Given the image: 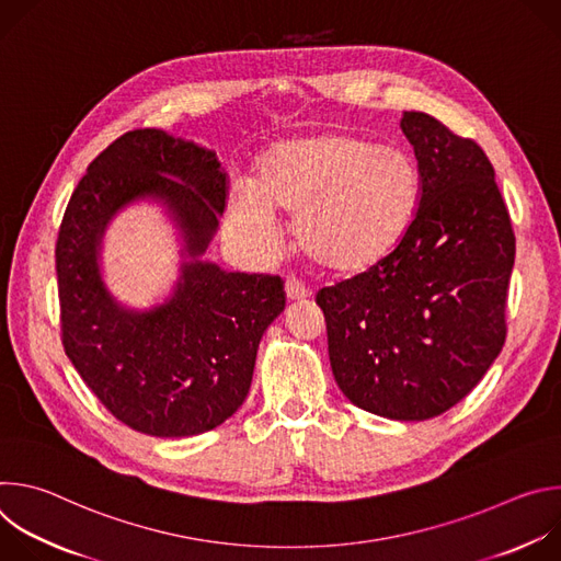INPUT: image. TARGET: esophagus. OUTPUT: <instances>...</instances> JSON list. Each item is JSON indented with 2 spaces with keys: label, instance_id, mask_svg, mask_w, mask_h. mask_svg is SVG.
Instances as JSON below:
<instances>
[{
  "label": "esophagus",
  "instance_id": "esophagus-1",
  "mask_svg": "<svg viewBox=\"0 0 561 561\" xmlns=\"http://www.w3.org/2000/svg\"><path fill=\"white\" fill-rule=\"evenodd\" d=\"M284 288H286V297H288V301H299V299L310 297V290H308L301 282H297V279H288Z\"/></svg>",
  "mask_w": 561,
  "mask_h": 561
}]
</instances>
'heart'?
<instances>
[{"mask_svg": "<svg viewBox=\"0 0 561 561\" xmlns=\"http://www.w3.org/2000/svg\"><path fill=\"white\" fill-rule=\"evenodd\" d=\"M420 193V169L409 150L331 133L268 148L257 188L230 191L228 217L244 242L268 255L279 247L273 210H282L295 217L297 244L317 268L355 275L402 242Z\"/></svg>", "mask_w": 561, "mask_h": 561, "instance_id": "b5f03b06", "label": "heart"}]
</instances>
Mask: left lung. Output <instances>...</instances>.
<instances>
[{
	"label": "left lung",
	"instance_id": "1",
	"mask_svg": "<svg viewBox=\"0 0 561 561\" xmlns=\"http://www.w3.org/2000/svg\"><path fill=\"white\" fill-rule=\"evenodd\" d=\"M399 126L422 180L415 219L317 304L342 392L373 415L422 422L461 402L502 353L515 232L482 148L426 113Z\"/></svg>",
	"mask_w": 561,
	"mask_h": 561
}]
</instances>
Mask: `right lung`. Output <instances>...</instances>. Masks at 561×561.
I'll list each match as a JSON object with an SVG mask.
<instances>
[{
	"label": "right lung",
	"instance_id": "1",
	"mask_svg": "<svg viewBox=\"0 0 561 561\" xmlns=\"http://www.w3.org/2000/svg\"><path fill=\"white\" fill-rule=\"evenodd\" d=\"M228 182L213 150L157 128L117 137L79 180L55 247L61 342L100 402L152 437H191L244 404L264 331L286 306L277 275L202 262ZM137 198L164 203L185 239L174 297L150 311L122 307L99 271L107 221Z\"/></svg>",
	"mask_w": 561,
	"mask_h": 561
}]
</instances>
